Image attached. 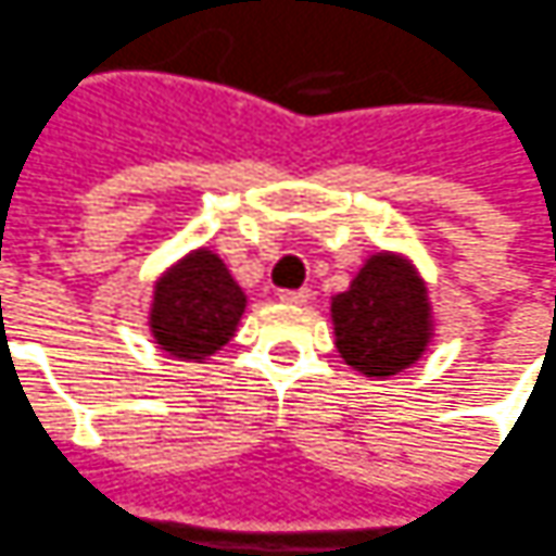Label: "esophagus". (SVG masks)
Masks as SVG:
<instances>
[{"instance_id":"34e87169","label":"esophagus","mask_w":556,"mask_h":556,"mask_svg":"<svg viewBox=\"0 0 556 556\" xmlns=\"http://www.w3.org/2000/svg\"><path fill=\"white\" fill-rule=\"evenodd\" d=\"M278 300L290 305H305L312 300V290L308 287H300V290H278Z\"/></svg>"}]
</instances>
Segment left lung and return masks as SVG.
Instances as JSON below:
<instances>
[{
	"mask_svg": "<svg viewBox=\"0 0 556 556\" xmlns=\"http://www.w3.org/2000/svg\"><path fill=\"white\" fill-rule=\"evenodd\" d=\"M333 330L349 367L367 376L401 374L431 339L426 285L404 260L370 256L352 287L333 296Z\"/></svg>",
	"mask_w": 556,
	"mask_h": 556,
	"instance_id": "obj_1",
	"label": "left lung"
}]
</instances>
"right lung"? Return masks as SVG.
Masks as SVG:
<instances>
[{"label": "right lung", "mask_w": 556, "mask_h": 556, "mask_svg": "<svg viewBox=\"0 0 556 556\" xmlns=\"http://www.w3.org/2000/svg\"><path fill=\"white\" fill-rule=\"evenodd\" d=\"M244 303V290L235 285L217 253H189L155 285L152 337L167 355L211 357L235 337Z\"/></svg>", "instance_id": "obj_1"}]
</instances>
